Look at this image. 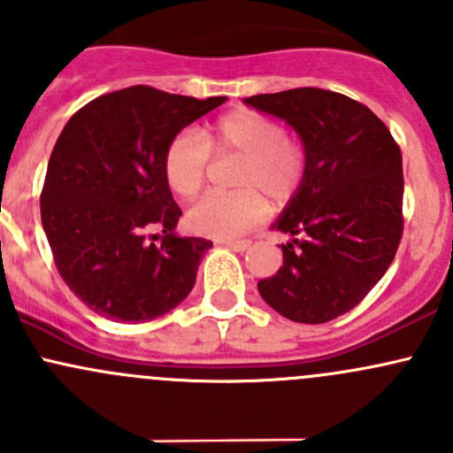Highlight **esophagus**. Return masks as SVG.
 <instances>
[{
  "mask_svg": "<svg viewBox=\"0 0 453 453\" xmlns=\"http://www.w3.org/2000/svg\"><path fill=\"white\" fill-rule=\"evenodd\" d=\"M221 243L227 245L230 250H234V252H245V250L250 248V241H243V239H239V241L230 239V241H221Z\"/></svg>",
  "mask_w": 453,
  "mask_h": 453,
  "instance_id": "esophagus-1",
  "label": "esophagus"
}]
</instances>
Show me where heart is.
I'll return each instance as SVG.
<instances>
[{
  "label": "heart",
  "mask_w": 453,
  "mask_h": 453,
  "mask_svg": "<svg viewBox=\"0 0 453 453\" xmlns=\"http://www.w3.org/2000/svg\"><path fill=\"white\" fill-rule=\"evenodd\" d=\"M210 150L241 155L234 195H205L188 210V227L210 239H239L267 214V196L273 203L294 197L304 175V153L285 135V127L265 113L239 109L219 118L205 140L195 131H181L164 153L168 188L193 199L203 188Z\"/></svg>",
  "instance_id": "1"
}]
</instances>
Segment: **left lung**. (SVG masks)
I'll use <instances>...</instances> for the list:
<instances>
[{"label": "left lung", "mask_w": 453, "mask_h": 453, "mask_svg": "<svg viewBox=\"0 0 453 453\" xmlns=\"http://www.w3.org/2000/svg\"><path fill=\"white\" fill-rule=\"evenodd\" d=\"M300 135L304 175L273 230L289 234L282 267L258 282L285 318L324 324L357 307L390 267L403 234V164L366 104L318 87L245 98Z\"/></svg>", "instance_id": "8db88e82"}]
</instances>
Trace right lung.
Returning a JSON list of instances; mask_svg holds the SVG:
<instances>
[{
    "label": "right lung",
    "instance_id": "obj_1",
    "mask_svg": "<svg viewBox=\"0 0 453 453\" xmlns=\"http://www.w3.org/2000/svg\"><path fill=\"white\" fill-rule=\"evenodd\" d=\"M146 85L104 94L70 118L54 144L41 223L65 285L98 315L146 322L195 287L212 243L175 232L181 217L164 177L168 142L226 103ZM159 229L163 241L155 244Z\"/></svg>",
    "mask_w": 453,
    "mask_h": 453
}]
</instances>
